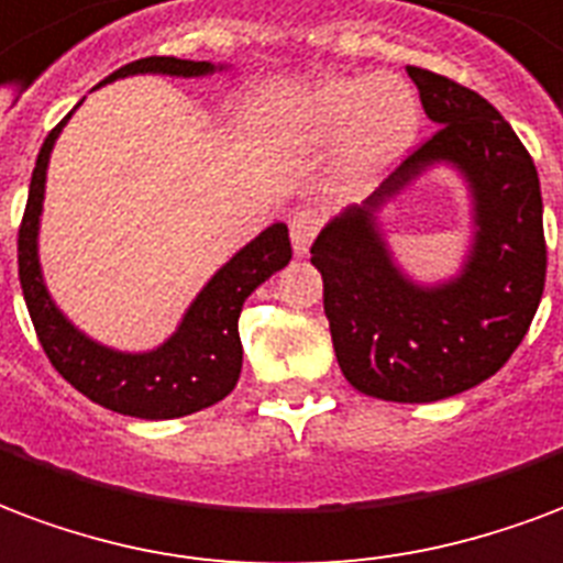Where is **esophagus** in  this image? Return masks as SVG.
<instances>
[{"label": "esophagus", "instance_id": "esophagus-1", "mask_svg": "<svg viewBox=\"0 0 563 563\" xmlns=\"http://www.w3.org/2000/svg\"><path fill=\"white\" fill-rule=\"evenodd\" d=\"M322 229V214L316 208H301L295 211L292 220H289V235H292V247L295 256H307L310 253V244L319 235Z\"/></svg>", "mask_w": 563, "mask_h": 563}]
</instances>
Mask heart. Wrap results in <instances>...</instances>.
I'll return each mask as SVG.
<instances>
[{
	"mask_svg": "<svg viewBox=\"0 0 563 563\" xmlns=\"http://www.w3.org/2000/svg\"><path fill=\"white\" fill-rule=\"evenodd\" d=\"M286 128L301 143L340 136L336 178L345 187H369L415 145L420 107L399 77H324L286 110Z\"/></svg>",
	"mask_w": 563,
	"mask_h": 563,
	"instance_id": "obj_1",
	"label": "heart"
}]
</instances>
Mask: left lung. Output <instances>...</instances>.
I'll return each mask as SVG.
<instances>
[{
    "mask_svg": "<svg viewBox=\"0 0 563 563\" xmlns=\"http://www.w3.org/2000/svg\"><path fill=\"white\" fill-rule=\"evenodd\" d=\"M439 131L361 206L324 223L310 262L349 385L387 402H435L495 376L528 334L547 283L543 199L534 161L477 91L409 65ZM470 194V247L456 275L415 282L380 229V211L432 168Z\"/></svg>",
    "mask_w": 563,
    "mask_h": 563,
    "instance_id": "left-lung-1",
    "label": "left lung"
}]
</instances>
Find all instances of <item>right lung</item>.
Masks as SVG:
<instances>
[{"label": "right lung", "instance_id": "add662e5", "mask_svg": "<svg viewBox=\"0 0 563 563\" xmlns=\"http://www.w3.org/2000/svg\"><path fill=\"white\" fill-rule=\"evenodd\" d=\"M227 68L229 65H214V62L148 56L110 74L101 86L136 77V74L197 80V77H211ZM70 115H65L49 131L37 152L26 214H23V227L16 239L20 286H23V298H26L37 340L44 345L49 364L59 369V376L103 409L140 420H173L208 409L239 385L241 355H244L239 336L241 307L271 274L289 265L292 260L289 227L271 223L232 260L223 262L190 301L176 331L161 345L145 349V352H122V349L98 343L95 336L70 322L68 316L62 313L59 303L53 301L44 271H41V256H37L49 154Z\"/></svg>", "mask_w": 563, "mask_h": 563}]
</instances>
